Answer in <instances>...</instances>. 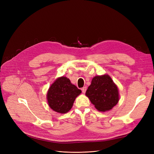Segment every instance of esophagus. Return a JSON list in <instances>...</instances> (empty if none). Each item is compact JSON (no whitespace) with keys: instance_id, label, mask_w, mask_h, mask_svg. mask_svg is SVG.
<instances>
[{"instance_id":"1","label":"esophagus","mask_w":154,"mask_h":154,"mask_svg":"<svg viewBox=\"0 0 154 154\" xmlns=\"http://www.w3.org/2000/svg\"><path fill=\"white\" fill-rule=\"evenodd\" d=\"M87 91V87H83V88H82V91L83 93H85Z\"/></svg>"}]
</instances>
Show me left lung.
<instances>
[{"label":"left lung","mask_w":154,"mask_h":154,"mask_svg":"<svg viewBox=\"0 0 154 154\" xmlns=\"http://www.w3.org/2000/svg\"><path fill=\"white\" fill-rule=\"evenodd\" d=\"M85 94L101 112L110 110L119 101L118 88L108 75L93 78Z\"/></svg>","instance_id":"left-lung-1"}]
</instances>
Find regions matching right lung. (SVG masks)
Segmentation results:
<instances>
[{
	"instance_id": "right-lung-1",
	"label": "right lung",
	"mask_w": 154,
	"mask_h": 154,
	"mask_svg": "<svg viewBox=\"0 0 154 154\" xmlns=\"http://www.w3.org/2000/svg\"><path fill=\"white\" fill-rule=\"evenodd\" d=\"M81 92V90L72 85L69 78H58L48 92V104L54 111L65 114L71 110L76 97Z\"/></svg>"
}]
</instances>
